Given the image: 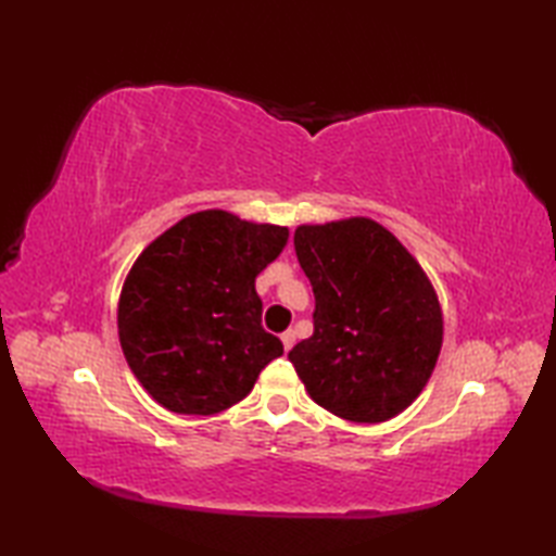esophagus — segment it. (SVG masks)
Returning <instances> with one entry per match:
<instances>
[{
	"label": "esophagus",
	"mask_w": 556,
	"mask_h": 556,
	"mask_svg": "<svg viewBox=\"0 0 556 556\" xmlns=\"http://www.w3.org/2000/svg\"><path fill=\"white\" fill-rule=\"evenodd\" d=\"M293 341H296V334H293V329H287V332L281 334V344H285V351H291Z\"/></svg>",
	"instance_id": "1"
}]
</instances>
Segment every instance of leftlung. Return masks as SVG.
I'll use <instances>...</instances> for the list:
<instances>
[{
    "label": "left lung",
    "instance_id": "left-lung-1",
    "mask_svg": "<svg viewBox=\"0 0 556 556\" xmlns=\"http://www.w3.org/2000/svg\"><path fill=\"white\" fill-rule=\"evenodd\" d=\"M313 337L289 351L305 392L351 422H384L418 399L442 349V308L418 260L368 217L301 224Z\"/></svg>",
    "mask_w": 556,
    "mask_h": 556
}]
</instances>
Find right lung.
I'll return each mask as SVG.
<instances>
[{
	"label": "right lung",
	"mask_w": 556,
	"mask_h": 556,
	"mask_svg": "<svg viewBox=\"0 0 556 556\" xmlns=\"http://www.w3.org/2000/svg\"><path fill=\"white\" fill-rule=\"evenodd\" d=\"M287 239V227L203 210L138 255L116 323L128 368L160 406L212 416L251 394L260 370L285 353L263 329L255 277Z\"/></svg>",
	"instance_id": "1"
}]
</instances>
